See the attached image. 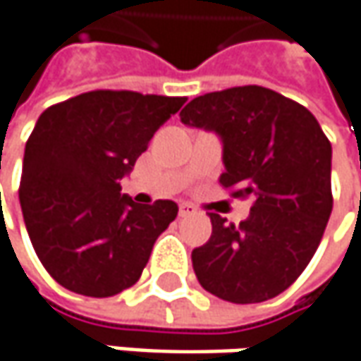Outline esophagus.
I'll use <instances>...</instances> for the list:
<instances>
[{"label":"esophagus","instance_id":"34e87169","mask_svg":"<svg viewBox=\"0 0 361 361\" xmlns=\"http://www.w3.org/2000/svg\"><path fill=\"white\" fill-rule=\"evenodd\" d=\"M192 214H196V208H194L192 204H188V202L180 204V216H181V218H185V216H192Z\"/></svg>","mask_w":361,"mask_h":361}]
</instances>
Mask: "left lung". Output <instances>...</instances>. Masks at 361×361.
<instances>
[{
  "label": "left lung",
  "instance_id": "8db88e82",
  "mask_svg": "<svg viewBox=\"0 0 361 361\" xmlns=\"http://www.w3.org/2000/svg\"><path fill=\"white\" fill-rule=\"evenodd\" d=\"M183 125L218 135L224 188L250 196L238 226L208 214L212 236L192 250L204 289L230 303H262L297 281L334 208L331 143L305 106L264 87L208 92L185 104Z\"/></svg>",
  "mask_w": 361,
  "mask_h": 361
}]
</instances>
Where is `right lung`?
Listing matches in <instances>:
<instances>
[{"label": "right lung", "mask_w": 361, "mask_h": 361, "mask_svg": "<svg viewBox=\"0 0 361 361\" xmlns=\"http://www.w3.org/2000/svg\"><path fill=\"white\" fill-rule=\"evenodd\" d=\"M183 97L92 90L46 109L24 151L20 204L32 246L64 289L113 297L133 287L178 204L121 194L155 131Z\"/></svg>", "instance_id": "1"}]
</instances>
